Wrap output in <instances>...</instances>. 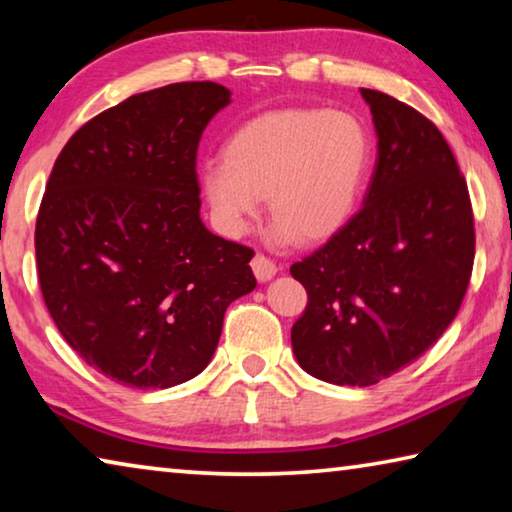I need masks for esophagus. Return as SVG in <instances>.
Listing matches in <instances>:
<instances>
[{
	"label": "esophagus",
	"instance_id": "obj_1",
	"mask_svg": "<svg viewBox=\"0 0 512 512\" xmlns=\"http://www.w3.org/2000/svg\"><path fill=\"white\" fill-rule=\"evenodd\" d=\"M251 270H254L258 281H270L274 274H277L279 267L272 261V258H267L265 254H256L254 258H251Z\"/></svg>",
	"mask_w": 512,
	"mask_h": 512
}]
</instances>
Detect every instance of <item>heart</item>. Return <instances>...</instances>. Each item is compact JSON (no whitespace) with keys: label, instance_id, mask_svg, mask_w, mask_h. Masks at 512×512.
I'll list each match as a JSON object with an SVG mask.
<instances>
[{"label":"heart","instance_id":"obj_1","mask_svg":"<svg viewBox=\"0 0 512 512\" xmlns=\"http://www.w3.org/2000/svg\"><path fill=\"white\" fill-rule=\"evenodd\" d=\"M373 137L350 112L286 107L254 116L226 139L201 171L212 222L242 238L263 210L274 215L277 245L322 242L355 215L373 169Z\"/></svg>","mask_w":512,"mask_h":512}]
</instances>
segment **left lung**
Instances as JSON below:
<instances>
[{
    "mask_svg": "<svg viewBox=\"0 0 512 512\" xmlns=\"http://www.w3.org/2000/svg\"><path fill=\"white\" fill-rule=\"evenodd\" d=\"M377 132L364 208L290 265L309 293L293 325L300 366L318 380L371 387L419 359L465 300L476 233L467 180L437 125L361 89Z\"/></svg>",
    "mask_w": 512,
    "mask_h": 512,
    "instance_id": "1",
    "label": "left lung"
}]
</instances>
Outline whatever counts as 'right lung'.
Listing matches in <instances>:
<instances>
[{
  "label": "right lung",
  "instance_id": "add662e5",
  "mask_svg": "<svg viewBox=\"0 0 512 512\" xmlns=\"http://www.w3.org/2000/svg\"><path fill=\"white\" fill-rule=\"evenodd\" d=\"M229 102L215 82L137 93L84 123L47 180L34 235L45 306L70 348L125 387L199 375L229 304L256 288L254 249L199 217L196 151Z\"/></svg>",
  "mask_w": 512,
  "mask_h": 512
}]
</instances>
